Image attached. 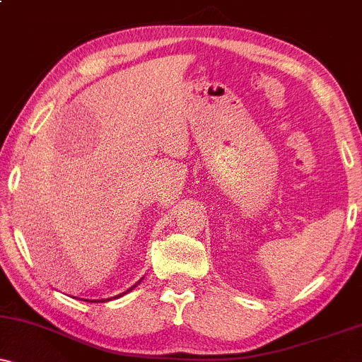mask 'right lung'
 <instances>
[{
	"instance_id": "obj_1",
	"label": "right lung",
	"mask_w": 362,
	"mask_h": 362,
	"mask_svg": "<svg viewBox=\"0 0 362 362\" xmlns=\"http://www.w3.org/2000/svg\"><path fill=\"white\" fill-rule=\"evenodd\" d=\"M139 282H141V281H139ZM139 282H138V284H139ZM138 284H134V286H132V288H136V286H138ZM132 288L127 289V291H132ZM120 296H122V294H120ZM102 301H105V300H102Z\"/></svg>"
}]
</instances>
